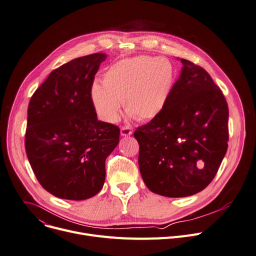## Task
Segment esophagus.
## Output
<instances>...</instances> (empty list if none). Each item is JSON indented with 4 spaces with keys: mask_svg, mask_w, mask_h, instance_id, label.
Returning <instances> with one entry per match:
<instances>
[{
    "mask_svg": "<svg viewBox=\"0 0 256 256\" xmlns=\"http://www.w3.org/2000/svg\"><path fill=\"white\" fill-rule=\"evenodd\" d=\"M120 134H122V136H130V134H132V128H128V126H122V128H120Z\"/></svg>",
    "mask_w": 256,
    "mask_h": 256,
    "instance_id": "obj_1",
    "label": "esophagus"
}]
</instances>
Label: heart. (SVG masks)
I'll return each mask as SVG.
<instances>
[{"instance_id": "obj_1", "label": "heart", "mask_w": 256, "mask_h": 256, "mask_svg": "<svg viewBox=\"0 0 256 256\" xmlns=\"http://www.w3.org/2000/svg\"><path fill=\"white\" fill-rule=\"evenodd\" d=\"M174 82L176 69L170 60L138 56L109 66L103 74V84L95 82L90 86V98L105 122L118 120L122 101L130 118L149 122L166 108Z\"/></svg>"}]
</instances>
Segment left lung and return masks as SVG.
Masks as SVG:
<instances>
[{"label":"left lung","instance_id":"obj_1","mask_svg":"<svg viewBox=\"0 0 256 256\" xmlns=\"http://www.w3.org/2000/svg\"><path fill=\"white\" fill-rule=\"evenodd\" d=\"M180 62L182 72L166 108L134 132L143 180L150 191L166 197H187L205 189L228 141L222 92L201 66Z\"/></svg>","mask_w":256,"mask_h":256}]
</instances>
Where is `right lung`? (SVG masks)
Wrapping results in <instances>:
<instances>
[{
  "mask_svg": "<svg viewBox=\"0 0 256 256\" xmlns=\"http://www.w3.org/2000/svg\"><path fill=\"white\" fill-rule=\"evenodd\" d=\"M105 59V54L95 53L63 64L28 104V161L42 187L61 199L84 200L99 193L105 160L120 142V128L98 120L90 98Z\"/></svg>",
  "mask_w": 256,
  "mask_h": 256,
  "instance_id": "obj_1",
  "label": "right lung"
}]
</instances>
